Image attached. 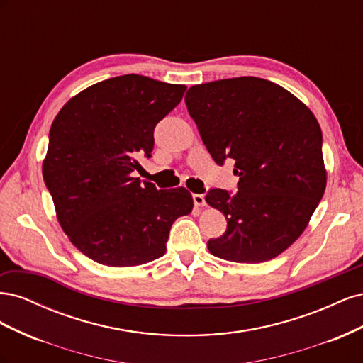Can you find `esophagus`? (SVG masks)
I'll return each mask as SVG.
<instances>
[{
    "label": "esophagus",
    "mask_w": 363,
    "mask_h": 363,
    "mask_svg": "<svg viewBox=\"0 0 363 363\" xmlns=\"http://www.w3.org/2000/svg\"><path fill=\"white\" fill-rule=\"evenodd\" d=\"M192 200H194L195 206H199V207L206 206V199H204V195H201V194H194Z\"/></svg>",
    "instance_id": "esophagus-1"
}]
</instances>
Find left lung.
I'll list each match as a JSON object with an SVG mask.
<instances>
[{"label": "left lung", "mask_w": 363, "mask_h": 363, "mask_svg": "<svg viewBox=\"0 0 363 363\" xmlns=\"http://www.w3.org/2000/svg\"><path fill=\"white\" fill-rule=\"evenodd\" d=\"M184 101L212 159L233 160L239 177L236 194L206 195L227 219L208 251L239 263L279 256L304 232L325 191L316 118L291 92L257 77L192 86Z\"/></svg>", "instance_id": "obj_1"}]
</instances>
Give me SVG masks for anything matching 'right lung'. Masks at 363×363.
<instances>
[{
	"label": "right lung",
	"mask_w": 363,
	"mask_h": 363,
	"mask_svg": "<svg viewBox=\"0 0 363 363\" xmlns=\"http://www.w3.org/2000/svg\"><path fill=\"white\" fill-rule=\"evenodd\" d=\"M186 86L127 74L87 87L62 107L50 130L42 174L59 223L84 256L136 267L167 251L172 223L191 213L184 188L157 189L133 177L151 157L155 128Z\"/></svg>",
	"instance_id": "right-lung-1"
}]
</instances>
